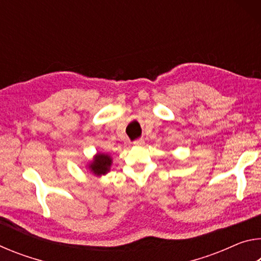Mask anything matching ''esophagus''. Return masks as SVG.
Segmentation results:
<instances>
[{
  "instance_id": "obj_1",
  "label": "esophagus",
  "mask_w": 261,
  "mask_h": 261,
  "mask_svg": "<svg viewBox=\"0 0 261 261\" xmlns=\"http://www.w3.org/2000/svg\"><path fill=\"white\" fill-rule=\"evenodd\" d=\"M144 144H145L144 139H137V140H135V143H134L135 146H143Z\"/></svg>"
}]
</instances>
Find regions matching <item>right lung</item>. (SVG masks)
<instances>
[{
  "label": "right lung",
  "mask_w": 261,
  "mask_h": 261,
  "mask_svg": "<svg viewBox=\"0 0 261 261\" xmlns=\"http://www.w3.org/2000/svg\"><path fill=\"white\" fill-rule=\"evenodd\" d=\"M113 165V158L107 153L98 152L93 156V159L87 163L86 168L90 173L93 174L96 177H101L110 171V167Z\"/></svg>",
  "instance_id": "obj_1"
}]
</instances>
